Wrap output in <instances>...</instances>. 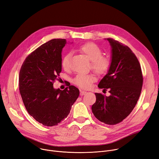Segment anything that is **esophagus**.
Returning a JSON list of instances; mask_svg holds the SVG:
<instances>
[{"instance_id":"obj_1","label":"esophagus","mask_w":159,"mask_h":159,"mask_svg":"<svg viewBox=\"0 0 159 159\" xmlns=\"http://www.w3.org/2000/svg\"><path fill=\"white\" fill-rule=\"evenodd\" d=\"M86 93H87V92H86V91H82V90H80V96H83V95L86 94Z\"/></svg>"}]
</instances>
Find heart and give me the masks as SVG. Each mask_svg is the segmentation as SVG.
<instances>
[{"instance_id": "b5f03b06", "label": "heart", "mask_w": 159, "mask_h": 159, "mask_svg": "<svg viewBox=\"0 0 159 159\" xmlns=\"http://www.w3.org/2000/svg\"><path fill=\"white\" fill-rule=\"evenodd\" d=\"M79 50L91 61V68L99 75H104L109 72L111 67V59L102 55L100 47L94 43H86L79 47ZM71 53L68 52L62 57L61 66L65 70L70 67ZM96 80L92 74H79L73 79V83L82 89H89Z\"/></svg>"}]
</instances>
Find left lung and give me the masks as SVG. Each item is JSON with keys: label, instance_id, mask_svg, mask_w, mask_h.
Listing matches in <instances>:
<instances>
[{"label": "left lung", "instance_id": "1", "mask_svg": "<svg viewBox=\"0 0 159 159\" xmlns=\"http://www.w3.org/2000/svg\"><path fill=\"white\" fill-rule=\"evenodd\" d=\"M112 47L111 67L98 87L111 95L95 93L92 112L100 121L113 125L131 113L140 97L143 77L140 63L132 50L121 42L109 38Z\"/></svg>", "mask_w": 159, "mask_h": 159}]
</instances>
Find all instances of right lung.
<instances>
[{
	"label": "right lung",
	"mask_w": 159,
	"mask_h": 159,
	"mask_svg": "<svg viewBox=\"0 0 159 159\" xmlns=\"http://www.w3.org/2000/svg\"><path fill=\"white\" fill-rule=\"evenodd\" d=\"M65 39H53L25 58L19 73V90L28 113L47 126L58 125L69 114L79 90L68 86L56 89L53 84L61 72V52Z\"/></svg>",
	"instance_id": "1"
}]
</instances>
